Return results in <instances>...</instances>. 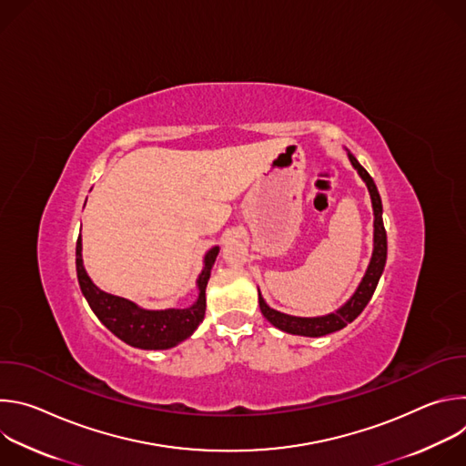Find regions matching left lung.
<instances>
[{"mask_svg":"<svg viewBox=\"0 0 466 466\" xmlns=\"http://www.w3.org/2000/svg\"><path fill=\"white\" fill-rule=\"evenodd\" d=\"M349 158H350L352 166L360 171L361 178L367 182V187H369L370 198H372V208H374V250H372L369 269H367L358 291L352 295V299L341 309H338L336 313H329L326 317H313V319L291 317V315L280 313L277 309H271L259 295V309H261L263 317L268 319L273 326H277L279 329L288 331V334L306 336V338H320V336L331 334V331H338V329L345 328L365 309V306L372 299L378 280L383 273L385 259H387V234H385L383 219H381V198H380L376 184H374L372 177L367 173V169L356 160V157L352 153H349Z\"/></svg>","mask_w":466,"mask_h":466,"instance_id":"1","label":"left lung"}]
</instances>
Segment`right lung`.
Returning <instances> with one entry per match:
<instances>
[{
	"mask_svg": "<svg viewBox=\"0 0 466 466\" xmlns=\"http://www.w3.org/2000/svg\"><path fill=\"white\" fill-rule=\"evenodd\" d=\"M218 252H219V247H214L212 250H208L205 258V269L197 280L198 299L191 308H186V309H164V311L140 309L135 302L101 291L90 280V277L83 268L81 236L77 238V247H76L77 279H79L81 291L88 300L92 311L116 338L137 349L164 350L187 339L195 331V328L203 322L205 311H207L205 291H207V284H208L210 271Z\"/></svg>",
	"mask_w": 466,
	"mask_h": 466,
	"instance_id": "right-lung-1",
	"label": "right lung"
}]
</instances>
